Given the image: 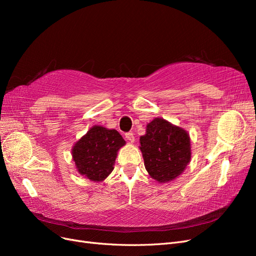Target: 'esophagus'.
Returning <instances> with one entry per match:
<instances>
[{
	"mask_svg": "<svg viewBox=\"0 0 256 256\" xmlns=\"http://www.w3.org/2000/svg\"><path fill=\"white\" fill-rule=\"evenodd\" d=\"M125 136H126V140H127V141H129L130 143H134V134H132V132H128V134H125Z\"/></svg>",
	"mask_w": 256,
	"mask_h": 256,
	"instance_id": "obj_1",
	"label": "esophagus"
}]
</instances>
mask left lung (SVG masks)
<instances>
[{
  "label": "left lung",
  "mask_w": 256,
  "mask_h": 256,
  "mask_svg": "<svg viewBox=\"0 0 256 256\" xmlns=\"http://www.w3.org/2000/svg\"><path fill=\"white\" fill-rule=\"evenodd\" d=\"M140 143L146 171L158 182H172L190 162L188 132L164 118H154L147 124Z\"/></svg>",
  "instance_id": "8db88e82"
}]
</instances>
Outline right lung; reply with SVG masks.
<instances>
[{
	"label": "right lung",
	"mask_w": 256,
	"mask_h": 256,
	"mask_svg": "<svg viewBox=\"0 0 256 256\" xmlns=\"http://www.w3.org/2000/svg\"><path fill=\"white\" fill-rule=\"evenodd\" d=\"M126 144L115 129L92 126L72 147V159L80 175L102 182L111 174L118 152Z\"/></svg>",
	"instance_id": "1"
}]
</instances>
